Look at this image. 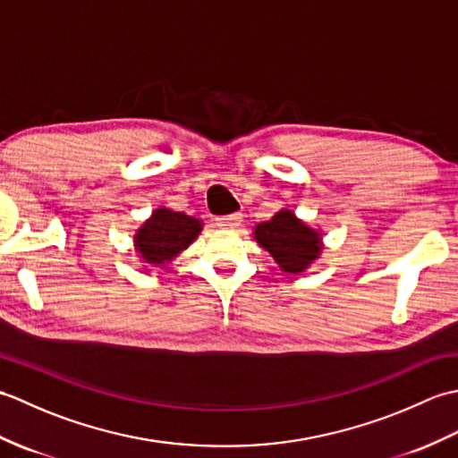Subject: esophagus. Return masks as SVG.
<instances>
[{
    "mask_svg": "<svg viewBox=\"0 0 458 458\" xmlns=\"http://www.w3.org/2000/svg\"><path fill=\"white\" fill-rule=\"evenodd\" d=\"M216 224L220 228H238L242 224V214L240 212H232V214H224V216L216 218Z\"/></svg>",
    "mask_w": 458,
    "mask_h": 458,
    "instance_id": "esophagus-1",
    "label": "esophagus"
}]
</instances>
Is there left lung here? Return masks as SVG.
Returning <instances> with one entry per match:
<instances>
[{
    "instance_id": "1",
    "label": "left lung",
    "mask_w": 458,
    "mask_h": 458,
    "mask_svg": "<svg viewBox=\"0 0 458 458\" xmlns=\"http://www.w3.org/2000/svg\"><path fill=\"white\" fill-rule=\"evenodd\" d=\"M256 240L274 256L279 267L289 274L303 271L320 254L317 232L305 226L289 210H281L271 220L258 224Z\"/></svg>"
}]
</instances>
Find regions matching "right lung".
I'll return each instance as SVG.
<instances>
[{"label":"right lung","mask_w":458,"mask_h":458,"mask_svg":"<svg viewBox=\"0 0 458 458\" xmlns=\"http://www.w3.org/2000/svg\"><path fill=\"white\" fill-rule=\"evenodd\" d=\"M200 222L184 212L159 208L153 212L148 224L135 234L140 254L148 264L161 266L174 254L187 248L199 236Z\"/></svg>","instance_id":"add662e5"}]
</instances>
